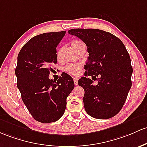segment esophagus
I'll return each mask as SVG.
<instances>
[{
	"mask_svg": "<svg viewBox=\"0 0 147 147\" xmlns=\"http://www.w3.org/2000/svg\"><path fill=\"white\" fill-rule=\"evenodd\" d=\"M73 80H74V83H75V86L78 85V79L76 78V77H74Z\"/></svg>",
	"mask_w": 147,
	"mask_h": 147,
	"instance_id": "1",
	"label": "esophagus"
}]
</instances>
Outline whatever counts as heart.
Masks as SVG:
<instances>
[{
	"instance_id": "heart-1",
	"label": "heart",
	"mask_w": 147,
	"mask_h": 147,
	"mask_svg": "<svg viewBox=\"0 0 147 147\" xmlns=\"http://www.w3.org/2000/svg\"><path fill=\"white\" fill-rule=\"evenodd\" d=\"M71 45L75 51L77 52L80 51L83 48H85V45L83 43V42L81 41L80 40H74L71 42ZM61 51L62 49L61 48H59L56 51V56H57L58 59H60L61 56ZM82 65L80 63H76V64H68V65H65L63 67V71L68 75H72V76H76L80 74V71H81Z\"/></svg>"
}]
</instances>
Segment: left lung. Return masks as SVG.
Masks as SVG:
<instances>
[{
    "label": "left lung",
    "mask_w": 147,
    "mask_h": 147,
    "mask_svg": "<svg viewBox=\"0 0 147 147\" xmlns=\"http://www.w3.org/2000/svg\"><path fill=\"white\" fill-rule=\"evenodd\" d=\"M69 34L81 39L87 46L88 61L84 66L86 77L78 84L84 89L85 110L96 119H107L120 112L132 86L133 67L130 58L121 40L100 29L75 28ZM93 80L98 84L93 85Z\"/></svg>",
    "instance_id": "8db88e82"
}]
</instances>
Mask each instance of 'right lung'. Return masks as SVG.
<instances>
[{
    "mask_svg": "<svg viewBox=\"0 0 147 147\" xmlns=\"http://www.w3.org/2000/svg\"><path fill=\"white\" fill-rule=\"evenodd\" d=\"M65 31L45 33L29 40L19 51L15 75L26 107L41 123L56 121L64 114L66 99L75 87L64 74L57 81L49 80L51 65L57 63L56 47Z\"/></svg>",
    "mask_w": 147,
    "mask_h": 147,
    "instance_id": "1",
    "label": "right lung"
}]
</instances>
